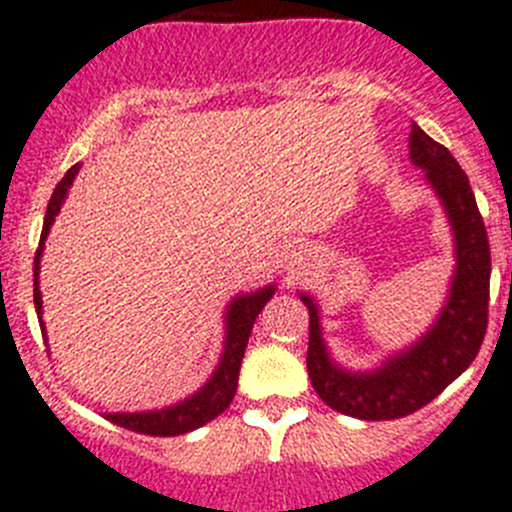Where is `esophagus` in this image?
<instances>
[{
    "instance_id": "esophagus-1",
    "label": "esophagus",
    "mask_w": 512,
    "mask_h": 512,
    "mask_svg": "<svg viewBox=\"0 0 512 512\" xmlns=\"http://www.w3.org/2000/svg\"><path fill=\"white\" fill-rule=\"evenodd\" d=\"M303 262H306V252L303 250H298L290 255V265H303Z\"/></svg>"
}]
</instances>
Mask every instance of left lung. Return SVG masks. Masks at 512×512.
<instances>
[{"mask_svg": "<svg viewBox=\"0 0 512 512\" xmlns=\"http://www.w3.org/2000/svg\"><path fill=\"white\" fill-rule=\"evenodd\" d=\"M411 163L436 193L454 237V273L444 306L416 342L388 354L372 370H347L324 342L319 303L298 293L308 308V377L329 408L362 421H393L418 411L457 380L477 357L490 306V242L467 173L444 145L413 122Z\"/></svg>", "mask_w": 512, "mask_h": 512, "instance_id": "obj_1", "label": "left lung"}]
</instances>
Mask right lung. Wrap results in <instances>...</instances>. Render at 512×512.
I'll return each mask as SVG.
<instances>
[{"label": "right lung", "instance_id": "right-lung-1", "mask_svg": "<svg viewBox=\"0 0 512 512\" xmlns=\"http://www.w3.org/2000/svg\"><path fill=\"white\" fill-rule=\"evenodd\" d=\"M81 163L73 165L68 170L63 181L55 186L53 196H50L48 211H45L43 222V234H40V245L35 252V311H38L40 331H43V339L48 342V334H45L43 324V296H40V260H43L45 252V239H48L50 227H53L55 216L61 211L63 201L68 199V188L73 186V178L78 176ZM278 285H262V288L250 290V293H237V296L229 301L227 311H224V349L222 357H219V365L214 367L209 380L201 385L196 393H191L188 398L178 400L173 405H165V408H153V411H127V413H104V418L122 428H130L137 434L147 436H181L193 431V428L204 426V423L214 421L219 413H224L232 403L234 393H237V380H239V367H242V357H245L247 339L252 334V326H255L257 313L265 308V303L275 296ZM50 352V347H48Z\"/></svg>", "mask_w": 512, "mask_h": 512}]
</instances>
